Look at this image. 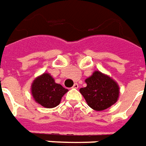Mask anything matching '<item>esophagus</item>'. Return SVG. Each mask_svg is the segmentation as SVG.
<instances>
[{
    "instance_id": "34e87169",
    "label": "esophagus",
    "mask_w": 146,
    "mask_h": 146,
    "mask_svg": "<svg viewBox=\"0 0 146 146\" xmlns=\"http://www.w3.org/2000/svg\"><path fill=\"white\" fill-rule=\"evenodd\" d=\"M72 88H74V89H77V88H79V84L78 83H75L73 86H72Z\"/></svg>"
}]
</instances>
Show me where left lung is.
<instances>
[{"label":"left lung","instance_id":"obj_1","mask_svg":"<svg viewBox=\"0 0 146 146\" xmlns=\"http://www.w3.org/2000/svg\"><path fill=\"white\" fill-rule=\"evenodd\" d=\"M86 87L81 88L79 91L92 109L101 111L117 102L119 87L109 76L100 71H94L86 79Z\"/></svg>","mask_w":146,"mask_h":146}]
</instances>
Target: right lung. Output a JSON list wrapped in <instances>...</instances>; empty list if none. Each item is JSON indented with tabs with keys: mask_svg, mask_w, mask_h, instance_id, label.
I'll return each instance as SVG.
<instances>
[{
	"mask_svg": "<svg viewBox=\"0 0 146 146\" xmlns=\"http://www.w3.org/2000/svg\"><path fill=\"white\" fill-rule=\"evenodd\" d=\"M67 89L55 80L48 73H44L33 81L32 94L35 101L46 108H53L60 104Z\"/></svg>",
	"mask_w": 146,
	"mask_h": 146,
	"instance_id": "1",
	"label": "right lung"
}]
</instances>
